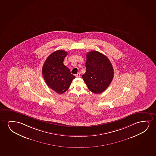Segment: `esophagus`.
Wrapping results in <instances>:
<instances>
[{"mask_svg":"<svg viewBox=\"0 0 156 156\" xmlns=\"http://www.w3.org/2000/svg\"><path fill=\"white\" fill-rule=\"evenodd\" d=\"M75 76L76 77H80V73H78L75 75Z\"/></svg>","mask_w":156,"mask_h":156,"instance_id":"obj_1","label":"esophagus"}]
</instances>
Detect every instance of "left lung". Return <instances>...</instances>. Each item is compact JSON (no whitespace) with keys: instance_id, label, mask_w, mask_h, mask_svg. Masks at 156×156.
<instances>
[{"instance_id":"8db88e82","label":"left lung","mask_w":156,"mask_h":156,"mask_svg":"<svg viewBox=\"0 0 156 156\" xmlns=\"http://www.w3.org/2000/svg\"><path fill=\"white\" fill-rule=\"evenodd\" d=\"M86 57V70L83 79L90 91L100 94L111 83L114 75L113 67L108 58L98 51H90Z\"/></svg>"}]
</instances>
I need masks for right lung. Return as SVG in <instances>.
<instances>
[{"label": "right lung", "mask_w": 156, "mask_h": 156, "mask_svg": "<svg viewBox=\"0 0 156 156\" xmlns=\"http://www.w3.org/2000/svg\"><path fill=\"white\" fill-rule=\"evenodd\" d=\"M67 54L68 53L63 50L54 51L47 58L42 69L45 82L58 94L66 92L75 78L69 69L63 64Z\"/></svg>", "instance_id": "right-lung-1"}]
</instances>
